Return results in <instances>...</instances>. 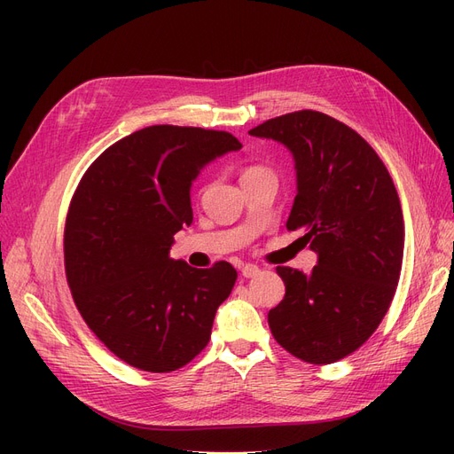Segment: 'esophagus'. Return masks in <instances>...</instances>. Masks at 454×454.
<instances>
[{"label":"esophagus","mask_w":454,"mask_h":454,"mask_svg":"<svg viewBox=\"0 0 454 454\" xmlns=\"http://www.w3.org/2000/svg\"><path fill=\"white\" fill-rule=\"evenodd\" d=\"M259 272H261V269H259L257 265H252V263L242 267V277H244V278H255Z\"/></svg>","instance_id":"1"}]
</instances>
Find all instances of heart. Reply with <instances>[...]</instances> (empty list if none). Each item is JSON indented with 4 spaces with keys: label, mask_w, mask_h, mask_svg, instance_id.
<instances>
[{
    "label": "heart",
    "mask_w": 454,
    "mask_h": 454,
    "mask_svg": "<svg viewBox=\"0 0 454 454\" xmlns=\"http://www.w3.org/2000/svg\"><path fill=\"white\" fill-rule=\"evenodd\" d=\"M261 172H269V170L263 168V167H257V164H252V167H246V168L242 170V177H248V176L261 174ZM242 177H240V180H242Z\"/></svg>",
    "instance_id": "heart-1"
}]
</instances>
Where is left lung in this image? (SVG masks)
<instances>
[{
  "instance_id": "left-lung-1",
  "label": "left lung",
  "mask_w": 454,
  "mask_h": 454,
  "mask_svg": "<svg viewBox=\"0 0 454 454\" xmlns=\"http://www.w3.org/2000/svg\"><path fill=\"white\" fill-rule=\"evenodd\" d=\"M292 151L297 195L287 231L318 254L309 274L277 267L286 284L269 327L295 358L325 365L358 350L388 312L403 261V214L392 177L362 136L312 109L250 130Z\"/></svg>"
}]
</instances>
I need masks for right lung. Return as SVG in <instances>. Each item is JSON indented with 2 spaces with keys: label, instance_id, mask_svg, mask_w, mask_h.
<instances>
[{
  "label": "right lung",
  "instance_id": "obj_1",
  "mask_svg": "<svg viewBox=\"0 0 454 454\" xmlns=\"http://www.w3.org/2000/svg\"><path fill=\"white\" fill-rule=\"evenodd\" d=\"M242 144L223 130L155 125L109 145L81 177L64 229L74 303L107 350L149 373L187 365L208 345L237 270L170 257L193 223L191 184Z\"/></svg>",
  "mask_w": 454,
  "mask_h": 454
}]
</instances>
